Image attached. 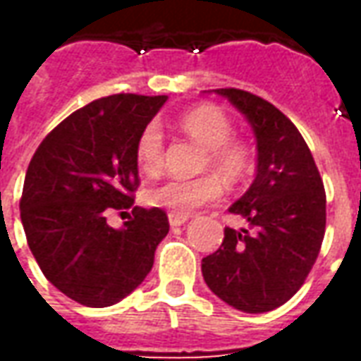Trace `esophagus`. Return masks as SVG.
Returning a JSON list of instances; mask_svg holds the SVG:
<instances>
[{
	"instance_id": "obj_1",
	"label": "esophagus",
	"mask_w": 361,
	"mask_h": 361,
	"mask_svg": "<svg viewBox=\"0 0 361 361\" xmlns=\"http://www.w3.org/2000/svg\"><path fill=\"white\" fill-rule=\"evenodd\" d=\"M168 220H170V226H181L189 220V214H180V212H170L168 214Z\"/></svg>"
}]
</instances>
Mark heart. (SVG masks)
I'll return each instance as SVG.
<instances>
[{
    "mask_svg": "<svg viewBox=\"0 0 361 361\" xmlns=\"http://www.w3.org/2000/svg\"><path fill=\"white\" fill-rule=\"evenodd\" d=\"M178 123L183 133L207 149L204 166H211L224 181L238 183L251 172L253 154L250 145L230 139L234 127L224 111L212 106H201L183 114ZM135 160L145 173H157L164 164V137L157 123H149L139 135ZM220 195L222 185L214 176H201L191 180L168 178L150 185L145 191V201L150 207L188 214L201 204L216 201Z\"/></svg>",
    "mask_w": 361,
    "mask_h": 361,
    "instance_id": "heart-1",
    "label": "heart"
}]
</instances>
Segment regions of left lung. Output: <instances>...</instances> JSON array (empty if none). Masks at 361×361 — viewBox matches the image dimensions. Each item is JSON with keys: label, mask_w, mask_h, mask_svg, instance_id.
<instances>
[{"label": "left lung", "mask_w": 361, "mask_h": 361, "mask_svg": "<svg viewBox=\"0 0 361 361\" xmlns=\"http://www.w3.org/2000/svg\"><path fill=\"white\" fill-rule=\"evenodd\" d=\"M250 121L257 176L232 207L247 226L224 228L220 247L201 263L207 286L245 313L280 307L302 288L323 243L326 197L310 147L290 119L259 96L216 89Z\"/></svg>", "instance_id": "8db88e82"}]
</instances>
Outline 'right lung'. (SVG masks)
<instances>
[{
  "label": "right lung",
  "mask_w": 361,
  "mask_h": 361,
  "mask_svg": "<svg viewBox=\"0 0 361 361\" xmlns=\"http://www.w3.org/2000/svg\"><path fill=\"white\" fill-rule=\"evenodd\" d=\"M166 100L111 94L87 104L40 142L28 164L20 197L28 247L44 276L81 305L108 307L131 294L170 230L162 209L133 207L135 147ZM111 212L130 219L111 228Z\"/></svg>",
  "instance_id": "right-lung-1"
}]
</instances>
